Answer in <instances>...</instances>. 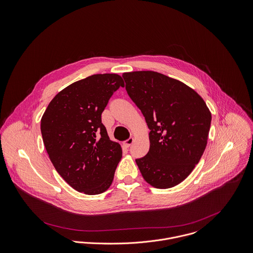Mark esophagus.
Listing matches in <instances>:
<instances>
[{"mask_svg":"<svg viewBox=\"0 0 253 253\" xmlns=\"http://www.w3.org/2000/svg\"><path fill=\"white\" fill-rule=\"evenodd\" d=\"M133 141H134V138H129L128 140H125L124 144H125V146H126V147H130V146H131V144L133 143Z\"/></svg>","mask_w":253,"mask_h":253,"instance_id":"34e87169","label":"esophagus"}]
</instances>
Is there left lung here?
<instances>
[{
	"label": "left lung",
	"mask_w": 253,
	"mask_h": 253,
	"mask_svg": "<svg viewBox=\"0 0 253 253\" xmlns=\"http://www.w3.org/2000/svg\"><path fill=\"white\" fill-rule=\"evenodd\" d=\"M125 88L150 130L147 154L136 159L144 180L167 189L183 181L208 142L211 113L189 86L157 72L124 73Z\"/></svg>",
	"instance_id": "obj_1"
}]
</instances>
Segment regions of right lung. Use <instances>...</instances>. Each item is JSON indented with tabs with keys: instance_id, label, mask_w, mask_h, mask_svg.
<instances>
[{
	"instance_id": "right-lung-1",
	"label": "right lung",
	"mask_w": 253,
	"mask_h": 253,
	"mask_svg": "<svg viewBox=\"0 0 253 253\" xmlns=\"http://www.w3.org/2000/svg\"><path fill=\"white\" fill-rule=\"evenodd\" d=\"M123 80L116 74L93 75L60 91L41 120L45 149L58 173L87 195L105 192L122 157L110 140L102 113Z\"/></svg>"
}]
</instances>
